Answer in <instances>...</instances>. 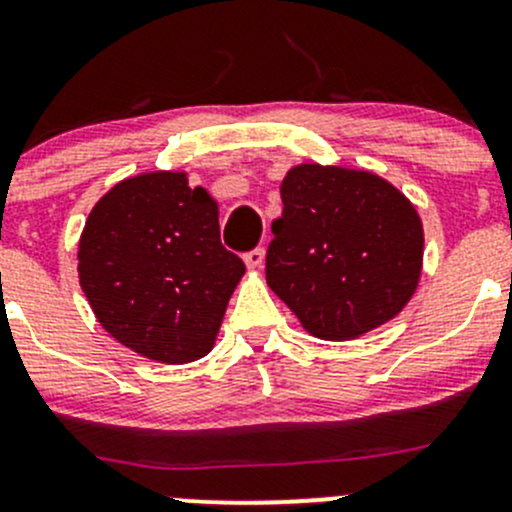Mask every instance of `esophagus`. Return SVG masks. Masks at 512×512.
I'll use <instances>...</instances> for the list:
<instances>
[{
    "mask_svg": "<svg viewBox=\"0 0 512 512\" xmlns=\"http://www.w3.org/2000/svg\"><path fill=\"white\" fill-rule=\"evenodd\" d=\"M245 265L252 267V270H260L265 265V250L262 247H255V250L245 252Z\"/></svg>",
    "mask_w": 512,
    "mask_h": 512,
    "instance_id": "obj_1",
    "label": "esophagus"
}]
</instances>
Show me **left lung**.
<instances>
[{
    "mask_svg": "<svg viewBox=\"0 0 512 512\" xmlns=\"http://www.w3.org/2000/svg\"><path fill=\"white\" fill-rule=\"evenodd\" d=\"M265 275L314 337L354 339L404 309L418 285L423 227L379 175L297 165L282 180Z\"/></svg>",
    "mask_w": 512,
    "mask_h": 512,
    "instance_id": "left-lung-1",
    "label": "left lung"
}]
</instances>
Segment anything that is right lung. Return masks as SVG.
Segmentation results:
<instances>
[{"mask_svg": "<svg viewBox=\"0 0 512 512\" xmlns=\"http://www.w3.org/2000/svg\"><path fill=\"white\" fill-rule=\"evenodd\" d=\"M245 262L220 242L218 205L183 173L108 190L86 220L79 280L101 327L133 352L185 364L213 349Z\"/></svg>", "mask_w": 512, "mask_h": 512, "instance_id": "1", "label": "right lung"}]
</instances>
